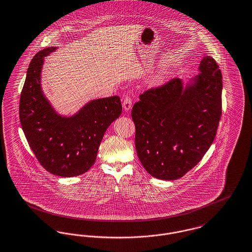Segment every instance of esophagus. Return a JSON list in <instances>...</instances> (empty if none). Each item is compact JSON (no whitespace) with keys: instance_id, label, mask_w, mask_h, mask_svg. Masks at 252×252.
Here are the masks:
<instances>
[{"instance_id":"1","label":"esophagus","mask_w":252,"mask_h":252,"mask_svg":"<svg viewBox=\"0 0 252 252\" xmlns=\"http://www.w3.org/2000/svg\"><path fill=\"white\" fill-rule=\"evenodd\" d=\"M123 106L125 108V110H129L132 106V98L129 95H126V98L123 101Z\"/></svg>"}]
</instances>
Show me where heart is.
<instances>
[{
	"label": "heart",
	"mask_w": 252,
	"mask_h": 252,
	"mask_svg": "<svg viewBox=\"0 0 252 252\" xmlns=\"http://www.w3.org/2000/svg\"><path fill=\"white\" fill-rule=\"evenodd\" d=\"M162 82V77H156L154 80H153V83L154 84H160Z\"/></svg>",
	"instance_id": "obj_1"
}]
</instances>
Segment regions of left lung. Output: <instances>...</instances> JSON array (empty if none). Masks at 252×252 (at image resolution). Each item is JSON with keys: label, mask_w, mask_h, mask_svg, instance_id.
Listing matches in <instances>:
<instances>
[{"label": "left lung", "mask_w": 252, "mask_h": 252, "mask_svg": "<svg viewBox=\"0 0 252 252\" xmlns=\"http://www.w3.org/2000/svg\"><path fill=\"white\" fill-rule=\"evenodd\" d=\"M199 69L185 90L180 79H171L146 90L132 107L136 151L153 177H183L215 138L222 116V73L207 55Z\"/></svg>", "instance_id": "1"}]
</instances>
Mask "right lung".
Returning <instances> with one entry per match:
<instances>
[{
  "label": "right lung",
  "mask_w": 252,
  "mask_h": 252,
  "mask_svg": "<svg viewBox=\"0 0 252 252\" xmlns=\"http://www.w3.org/2000/svg\"><path fill=\"white\" fill-rule=\"evenodd\" d=\"M56 47L38 52L30 62L20 97L22 128L31 150L48 172L73 177L87 172L110 124L122 113L119 96L93 100L76 115L61 117L50 106L41 89L44 57Z\"/></svg>",
  "instance_id": "right-lung-1"
}]
</instances>
